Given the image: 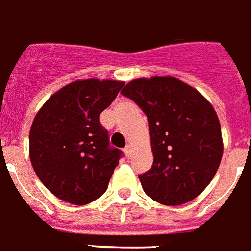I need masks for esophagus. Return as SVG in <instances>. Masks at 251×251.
<instances>
[{
	"instance_id": "obj_1",
	"label": "esophagus",
	"mask_w": 251,
	"mask_h": 251,
	"mask_svg": "<svg viewBox=\"0 0 251 251\" xmlns=\"http://www.w3.org/2000/svg\"><path fill=\"white\" fill-rule=\"evenodd\" d=\"M124 153L127 158H130L131 157V153H133V148H131V145H127L125 149H124Z\"/></svg>"
}]
</instances>
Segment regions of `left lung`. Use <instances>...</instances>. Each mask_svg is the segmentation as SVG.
<instances>
[{"label": "left lung", "instance_id": "1", "mask_svg": "<svg viewBox=\"0 0 251 251\" xmlns=\"http://www.w3.org/2000/svg\"><path fill=\"white\" fill-rule=\"evenodd\" d=\"M149 122L153 166L138 176L158 203L178 206L198 197L220 168L224 141L214 107L201 93L170 75L133 79L122 89Z\"/></svg>", "mask_w": 251, "mask_h": 251}]
</instances>
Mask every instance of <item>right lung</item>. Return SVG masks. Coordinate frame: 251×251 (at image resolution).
<instances>
[{"label":"right lung","instance_id":"add662e5","mask_svg":"<svg viewBox=\"0 0 251 251\" xmlns=\"http://www.w3.org/2000/svg\"><path fill=\"white\" fill-rule=\"evenodd\" d=\"M124 81L78 79L55 92L37 111L29 133V157L48 190L73 205L106 192L121 151L109 146L100 114Z\"/></svg>","mask_w":251,"mask_h":251}]
</instances>
